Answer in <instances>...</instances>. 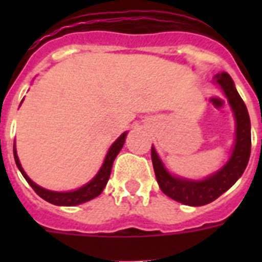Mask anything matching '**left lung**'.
<instances>
[{"label":"left lung","mask_w":262,"mask_h":262,"mask_svg":"<svg viewBox=\"0 0 262 262\" xmlns=\"http://www.w3.org/2000/svg\"><path fill=\"white\" fill-rule=\"evenodd\" d=\"M215 83L223 90L226 98L232 108L235 117V144L232 149L231 158L228 162L215 174L209 175L203 181L179 178L171 175L166 170L164 164L156 154L155 148L152 147L151 158L154 170H155L156 181L159 183L164 194L170 199L182 203L190 207H201L205 204L215 201L219 195L228 190L234 183L244 174L250 158L252 148V136H250V118L248 108L242 98L235 90L231 76L222 72L213 77Z\"/></svg>","instance_id":"obj_1"}]
</instances>
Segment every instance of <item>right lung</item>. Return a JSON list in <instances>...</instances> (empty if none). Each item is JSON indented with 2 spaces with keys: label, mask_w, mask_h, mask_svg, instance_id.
<instances>
[{
  "label": "right lung",
  "mask_w": 262,
  "mask_h": 262,
  "mask_svg": "<svg viewBox=\"0 0 262 262\" xmlns=\"http://www.w3.org/2000/svg\"><path fill=\"white\" fill-rule=\"evenodd\" d=\"M127 133H122L119 136L118 139L115 140L114 144L111 145L108 152H107L106 159L103 162L102 167L99 170V172L95 175L94 178L91 179L90 182L84 186L76 189V190L72 191H51L47 190V189H43V187L38 186L36 183L32 182L28 175L24 172L21 164H20V160L17 158V152H16V148L13 145V156L14 162H16V166L18 167L20 172L23 174V177L26 178V181L30 183V186L35 190V193L38 195H40L43 200H46L47 203L54 204V205H62V207H73V205H79V204L87 203L90 200L98 197L100 193L103 191V189L106 187L107 181L110 178L111 174V167H113V163H114V159L117 158V155L121 151V148L123 147V143H125V137H126Z\"/></svg>",
  "instance_id": "1"
}]
</instances>
